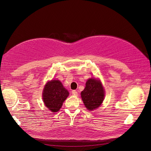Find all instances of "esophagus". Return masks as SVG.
Returning a JSON list of instances; mask_svg holds the SVG:
<instances>
[{"mask_svg":"<svg viewBox=\"0 0 151 151\" xmlns=\"http://www.w3.org/2000/svg\"><path fill=\"white\" fill-rule=\"evenodd\" d=\"M71 93H72V94L73 96H77L78 95V92L76 90H73Z\"/></svg>","mask_w":151,"mask_h":151,"instance_id":"esophagus-1","label":"esophagus"}]
</instances>
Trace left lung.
I'll use <instances>...</instances> for the list:
<instances>
[{
	"label": "left lung",
	"mask_w": 151,
	"mask_h": 151,
	"mask_svg": "<svg viewBox=\"0 0 151 151\" xmlns=\"http://www.w3.org/2000/svg\"><path fill=\"white\" fill-rule=\"evenodd\" d=\"M104 90L101 82L95 78L88 79L81 96L85 107L92 111L99 107L104 98Z\"/></svg>",
	"instance_id": "8db88e82"
}]
</instances>
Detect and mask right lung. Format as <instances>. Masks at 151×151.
<instances>
[{
  "label": "right lung",
  "mask_w": 151,
  "mask_h": 151,
  "mask_svg": "<svg viewBox=\"0 0 151 151\" xmlns=\"http://www.w3.org/2000/svg\"><path fill=\"white\" fill-rule=\"evenodd\" d=\"M68 95L69 92L61 81L53 80L48 81L45 85L42 99L46 107L52 113H56L60 109Z\"/></svg>",
  "instance_id": "right-lung-1"
}]
</instances>
